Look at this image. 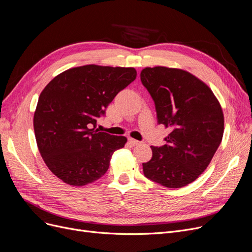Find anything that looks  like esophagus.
I'll use <instances>...</instances> for the list:
<instances>
[{
  "label": "esophagus",
  "mask_w": 252,
  "mask_h": 252,
  "mask_svg": "<svg viewBox=\"0 0 252 252\" xmlns=\"http://www.w3.org/2000/svg\"><path fill=\"white\" fill-rule=\"evenodd\" d=\"M128 143L132 145V146H136V145H138L140 143V142L138 140L133 139V138H128Z\"/></svg>",
  "instance_id": "1"
}]
</instances>
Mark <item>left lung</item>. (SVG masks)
<instances>
[{"label": "left lung", "instance_id": "obj_1", "mask_svg": "<svg viewBox=\"0 0 252 252\" xmlns=\"http://www.w3.org/2000/svg\"><path fill=\"white\" fill-rule=\"evenodd\" d=\"M141 81L155 101L158 122L172 132L142 163L145 176L168 189L193 182L209 166L223 136L221 106L205 82L176 68H145Z\"/></svg>", "mask_w": 252, "mask_h": 252}]
</instances>
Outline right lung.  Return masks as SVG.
<instances>
[{
    "mask_svg": "<svg viewBox=\"0 0 252 252\" xmlns=\"http://www.w3.org/2000/svg\"><path fill=\"white\" fill-rule=\"evenodd\" d=\"M136 77L134 68L85 64L59 74L42 91L34 113L37 145L63 182L84 187L107 172L114 151L127 140L99 132L96 120Z\"/></svg>",
    "mask_w": 252,
    "mask_h": 252,
    "instance_id": "add662e5",
    "label": "right lung"
}]
</instances>
